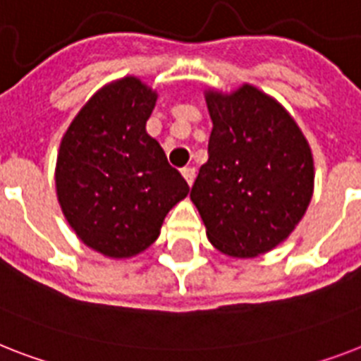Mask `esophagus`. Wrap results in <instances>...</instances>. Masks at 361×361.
Returning a JSON list of instances; mask_svg holds the SVG:
<instances>
[{
	"instance_id": "obj_1",
	"label": "esophagus",
	"mask_w": 361,
	"mask_h": 361,
	"mask_svg": "<svg viewBox=\"0 0 361 361\" xmlns=\"http://www.w3.org/2000/svg\"><path fill=\"white\" fill-rule=\"evenodd\" d=\"M181 174H183V178H185V181L189 183V185H192V181H195V169L192 166H185V169H181Z\"/></svg>"
}]
</instances>
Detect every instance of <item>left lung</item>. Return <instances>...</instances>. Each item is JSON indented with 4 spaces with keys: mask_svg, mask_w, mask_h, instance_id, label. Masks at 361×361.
<instances>
[{
    "mask_svg": "<svg viewBox=\"0 0 361 361\" xmlns=\"http://www.w3.org/2000/svg\"><path fill=\"white\" fill-rule=\"evenodd\" d=\"M213 120L207 163L190 200L211 245L254 257L289 237L313 195V157L293 116L252 85L231 94L206 90Z\"/></svg>",
    "mask_w": 361,
    "mask_h": 361,
    "instance_id": "left-lung-1",
    "label": "left lung"
}]
</instances>
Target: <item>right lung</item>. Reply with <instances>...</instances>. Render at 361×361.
<instances>
[{
  "mask_svg": "<svg viewBox=\"0 0 361 361\" xmlns=\"http://www.w3.org/2000/svg\"><path fill=\"white\" fill-rule=\"evenodd\" d=\"M157 94L128 75L83 105L61 140L55 187L66 221L99 254L131 257L159 237L187 181L146 133Z\"/></svg>",
  "mask_w": 361,
  "mask_h": 361,
  "instance_id": "obj_1",
  "label": "right lung"
}]
</instances>
